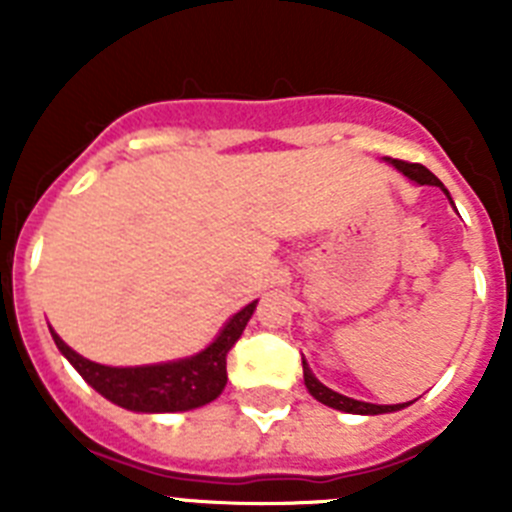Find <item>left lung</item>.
Segmentation results:
<instances>
[{
	"instance_id": "8db88e82",
	"label": "left lung",
	"mask_w": 512,
	"mask_h": 512,
	"mask_svg": "<svg viewBox=\"0 0 512 512\" xmlns=\"http://www.w3.org/2000/svg\"><path fill=\"white\" fill-rule=\"evenodd\" d=\"M387 164L395 166L400 174H405L413 184H418V187H438L441 189L446 197L451 200L449 189L443 187L441 179H438L436 174H431V171L425 169V166L420 164H408V161H397V158H384ZM451 205H454V200H451ZM302 374H305V387L307 392H310L312 397L318 402H323V405H328V408L333 410H341V413H351V415H382V413H395V410H402L408 408V405H413V402H400V405H374V402H361V400H354V397H346L341 395V392L330 390V387H325L323 382H320L315 374H312V369L307 366V361L302 359Z\"/></svg>"
}]
</instances>
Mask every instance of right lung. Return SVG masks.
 I'll return each mask as SVG.
<instances>
[{
    "label": "right lung",
    "mask_w": 512,
    "mask_h": 512,
    "mask_svg": "<svg viewBox=\"0 0 512 512\" xmlns=\"http://www.w3.org/2000/svg\"><path fill=\"white\" fill-rule=\"evenodd\" d=\"M256 305L259 300L248 302L243 310L235 312L217 333L215 341L202 348L200 354L161 361V364L104 366L76 354L53 328L51 336L58 351L69 359L84 382L92 384L102 397L115 402L117 408L133 410V413H187L223 395L228 384V369H225L228 351L241 338Z\"/></svg>",
    "instance_id": "right-lung-1"
}]
</instances>
